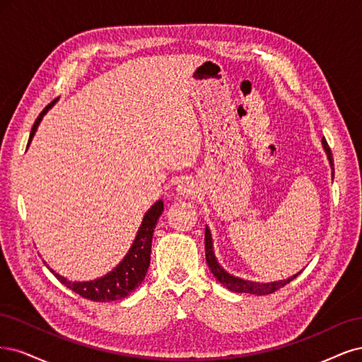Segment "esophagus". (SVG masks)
<instances>
[{
	"label": "esophagus",
	"instance_id": "obj_1",
	"mask_svg": "<svg viewBox=\"0 0 362 362\" xmlns=\"http://www.w3.org/2000/svg\"><path fill=\"white\" fill-rule=\"evenodd\" d=\"M176 191H177V194L182 195V197H192V195H195V192H197L194 183L189 182V180L180 182V183L177 185V189H176Z\"/></svg>",
	"mask_w": 362,
	"mask_h": 362
}]
</instances>
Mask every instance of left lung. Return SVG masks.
<instances>
[{
    "label": "left lung",
    "instance_id": "8db88e82",
    "mask_svg": "<svg viewBox=\"0 0 362 362\" xmlns=\"http://www.w3.org/2000/svg\"><path fill=\"white\" fill-rule=\"evenodd\" d=\"M322 144L323 148L326 151V155H328L329 159V164L334 170V160H332V153H331V148L326 143V139H322ZM204 248H206V262L209 269L212 271L214 276L218 279V281L223 284L226 288L231 290V291H236V293H251V295H271L274 291H276L278 288L284 287L286 284H288L290 281H293V279L300 274L298 272L296 275L290 276L287 279H279V281H272V283H255V281H248V279H242L239 276H235L228 274L227 271L223 269V266H221L215 257V252H214V243H212V235H211V230L206 227V233H204Z\"/></svg>",
    "mask_w": 362,
    "mask_h": 362
}]
</instances>
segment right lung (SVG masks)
<instances>
[{"label": "right lung", "instance_id": "right-lung-1", "mask_svg": "<svg viewBox=\"0 0 362 362\" xmlns=\"http://www.w3.org/2000/svg\"><path fill=\"white\" fill-rule=\"evenodd\" d=\"M51 107V105H49ZM46 107L39 117L36 119L33 124V129L30 134L28 146L31 139L37 131V126L42 120L46 111L49 110ZM164 212V202L158 200L153 206H151L147 214L143 218V223L138 228V233L135 236V240L132 247L124 255V259L114 267L111 272L103 275L98 279H93V281H69L67 278L57 274L49 267V271L55 275V278L64 284L67 288L74 290L75 293L83 296L86 299L95 300V302H111V300H119L126 296H129L132 291L144 281L147 269L150 266V252H151V239H153V231L158 224L159 216Z\"/></svg>", "mask_w": 362, "mask_h": 362}]
</instances>
